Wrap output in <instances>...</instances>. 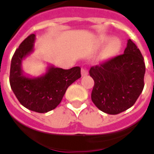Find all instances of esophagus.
Segmentation results:
<instances>
[{
    "label": "esophagus",
    "instance_id": "esophagus-1",
    "mask_svg": "<svg viewBox=\"0 0 154 154\" xmlns=\"http://www.w3.org/2000/svg\"><path fill=\"white\" fill-rule=\"evenodd\" d=\"M88 73V72L87 69L82 68V70H81V74H82V77H85V76H87Z\"/></svg>",
    "mask_w": 154,
    "mask_h": 154
}]
</instances>
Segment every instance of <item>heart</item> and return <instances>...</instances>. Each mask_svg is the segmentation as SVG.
I'll return each instance as SVG.
<instances>
[{"mask_svg": "<svg viewBox=\"0 0 154 154\" xmlns=\"http://www.w3.org/2000/svg\"><path fill=\"white\" fill-rule=\"evenodd\" d=\"M111 40V37L110 36H107V35H103L100 37V42L102 43H106L108 42L109 41ZM120 47H121V42L119 39H116V38H113L112 39L111 42H109L108 46V51L110 54H115L117 53L118 51L119 50Z\"/></svg>", "mask_w": 154, "mask_h": 154, "instance_id": "1", "label": "heart"}]
</instances>
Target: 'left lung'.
Listing matches in <instances>:
<instances>
[{
  "mask_svg": "<svg viewBox=\"0 0 154 154\" xmlns=\"http://www.w3.org/2000/svg\"><path fill=\"white\" fill-rule=\"evenodd\" d=\"M146 66L140 51L129 39L123 54L93 66L94 81L91 99L100 111L119 114L131 107L144 88Z\"/></svg>",
  "mask_w": 154,
  "mask_h": 154,
  "instance_id": "left-lung-1",
  "label": "left lung"
}]
</instances>
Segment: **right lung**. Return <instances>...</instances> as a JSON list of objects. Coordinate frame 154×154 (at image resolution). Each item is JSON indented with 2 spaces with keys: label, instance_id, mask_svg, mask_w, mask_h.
Segmentation results:
<instances>
[{
  "label": "right lung",
  "instance_id": "obj_1",
  "mask_svg": "<svg viewBox=\"0 0 154 154\" xmlns=\"http://www.w3.org/2000/svg\"><path fill=\"white\" fill-rule=\"evenodd\" d=\"M35 35H29L15 51L11 61L10 85L15 96L24 107L35 112L45 113L60 103L67 88L81 77V68L64 70L48 66L46 73L29 77L22 69V62L34 51Z\"/></svg>",
  "mask_w": 154,
  "mask_h": 154
}]
</instances>
